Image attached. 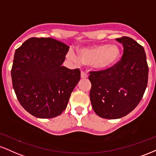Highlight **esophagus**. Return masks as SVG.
I'll return each instance as SVG.
<instances>
[{
	"label": "esophagus",
	"instance_id": "34e87169",
	"mask_svg": "<svg viewBox=\"0 0 156 156\" xmlns=\"http://www.w3.org/2000/svg\"><path fill=\"white\" fill-rule=\"evenodd\" d=\"M88 76H89V75L87 74L86 72H83V71H81V73H80V77H81V78H83V79H85V78H87Z\"/></svg>",
	"mask_w": 156,
	"mask_h": 156
}]
</instances>
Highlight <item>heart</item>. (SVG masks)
I'll return each instance as SVG.
<instances>
[{"mask_svg": "<svg viewBox=\"0 0 156 156\" xmlns=\"http://www.w3.org/2000/svg\"><path fill=\"white\" fill-rule=\"evenodd\" d=\"M121 48L116 44H97L78 49V56L73 50L67 54V58L76 64L91 65L95 70H103L117 63L121 57Z\"/></svg>", "mask_w": 156, "mask_h": 156, "instance_id": "b5f03b06", "label": "heart"}]
</instances>
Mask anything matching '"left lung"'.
Wrapping results in <instances>:
<instances>
[{
    "label": "left lung",
    "mask_w": 156,
    "mask_h": 156,
    "mask_svg": "<svg viewBox=\"0 0 156 156\" xmlns=\"http://www.w3.org/2000/svg\"><path fill=\"white\" fill-rule=\"evenodd\" d=\"M123 44L121 59L113 66L90 72V99L99 117L121 119L138 105L148 80V65L143 46L131 37L116 38Z\"/></svg>",
    "instance_id": "8db88e82"
}]
</instances>
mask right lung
Wrapping results in <instances>:
<instances>
[{"instance_id":"add662e5","label":"right lung","mask_w":156,"mask_h":156,"mask_svg":"<svg viewBox=\"0 0 156 156\" xmlns=\"http://www.w3.org/2000/svg\"><path fill=\"white\" fill-rule=\"evenodd\" d=\"M69 46L51 37H30L15 51L13 88L20 105L39 119H52L67 108L80 78L79 69L62 66Z\"/></svg>"}]
</instances>
